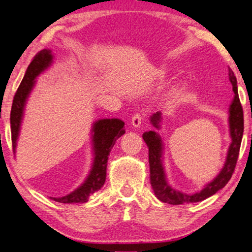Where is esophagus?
I'll return each mask as SVG.
<instances>
[{
    "label": "esophagus",
    "instance_id": "obj_1",
    "mask_svg": "<svg viewBox=\"0 0 252 252\" xmlns=\"http://www.w3.org/2000/svg\"><path fill=\"white\" fill-rule=\"evenodd\" d=\"M142 122H143V116L140 115V114H135V115L132 116V119H131L132 126L138 128V126H140V124H142Z\"/></svg>",
    "mask_w": 252,
    "mask_h": 252
}]
</instances>
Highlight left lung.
Wrapping results in <instances>:
<instances>
[{"mask_svg":"<svg viewBox=\"0 0 252 252\" xmlns=\"http://www.w3.org/2000/svg\"><path fill=\"white\" fill-rule=\"evenodd\" d=\"M228 76L233 85L234 99L229 105V116H228V126H229V136L231 143L228 147V152L224 161L222 169L220 173L214 177V179L206 184L199 192L194 193H186L179 191L170 186L167 181V175L163 167V145L162 138L157 131H146L143 133V139L149 147V162H150V179L151 186L153 188L154 194L157 198L163 203L172 204V205H180V204L186 203H197L209 198L218 192L220 189L226 186L228 181L233 175L234 169H235L237 158L242 142L243 136V109L241 106L239 92H237V82L236 77L231 69L228 70ZM161 113L157 112L151 116V123L154 128L159 130L161 123Z\"/></svg>","mask_w":252,"mask_h":252,"instance_id":"left-lung-1","label":"left lung"}]
</instances>
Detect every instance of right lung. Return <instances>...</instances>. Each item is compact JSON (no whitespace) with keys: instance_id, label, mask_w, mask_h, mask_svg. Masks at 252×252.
Here are the masks:
<instances>
[{"instance_id":"add662e5","label":"right lung","mask_w":252,"mask_h":252,"mask_svg":"<svg viewBox=\"0 0 252 252\" xmlns=\"http://www.w3.org/2000/svg\"><path fill=\"white\" fill-rule=\"evenodd\" d=\"M53 54L50 49H42L35 55L30 63L24 78L17 90L12 101L10 114V126H11V140L13 151H16L21 126L24 117V110L30 94L35 85V79L40 73L48 69L53 63ZM124 130V122L120 119H101L92 124L91 139L93 161L91 169L85 181L80 186L63 197H50V199L63 204L86 203L89 197L100 190L105 184L108 156L114 144L120 138Z\"/></svg>"}]
</instances>
